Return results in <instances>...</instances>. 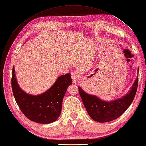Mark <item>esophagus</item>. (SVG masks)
<instances>
[{"mask_svg":"<svg viewBox=\"0 0 146 146\" xmlns=\"http://www.w3.org/2000/svg\"><path fill=\"white\" fill-rule=\"evenodd\" d=\"M78 77H79V74H78V72H72L71 73V78H72L74 83H76Z\"/></svg>","mask_w":146,"mask_h":146,"instance_id":"34e87169","label":"esophagus"}]
</instances>
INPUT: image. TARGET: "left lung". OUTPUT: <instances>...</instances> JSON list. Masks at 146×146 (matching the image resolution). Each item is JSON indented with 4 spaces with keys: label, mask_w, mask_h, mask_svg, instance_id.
Masks as SVG:
<instances>
[{
    "label": "left lung",
    "mask_w": 146,
    "mask_h": 146,
    "mask_svg": "<svg viewBox=\"0 0 146 146\" xmlns=\"http://www.w3.org/2000/svg\"><path fill=\"white\" fill-rule=\"evenodd\" d=\"M137 86L138 75L128 93L111 101L103 100L97 96L86 93L80 86L78 88L82 100L90 118L99 123H106L119 118L129 108L136 95Z\"/></svg>",
    "instance_id": "left-lung-1"
}]
</instances>
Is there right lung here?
<instances>
[{
  "label": "right lung",
  "instance_id": "1",
  "mask_svg": "<svg viewBox=\"0 0 146 146\" xmlns=\"http://www.w3.org/2000/svg\"><path fill=\"white\" fill-rule=\"evenodd\" d=\"M72 84L70 74L67 73L58 77L54 84L44 93L31 95L20 87L14 66L12 69V88L15 101L23 115L35 123L49 124L58 119L61 115L67 88Z\"/></svg>",
  "mask_w": 146,
  "mask_h": 146
}]
</instances>
